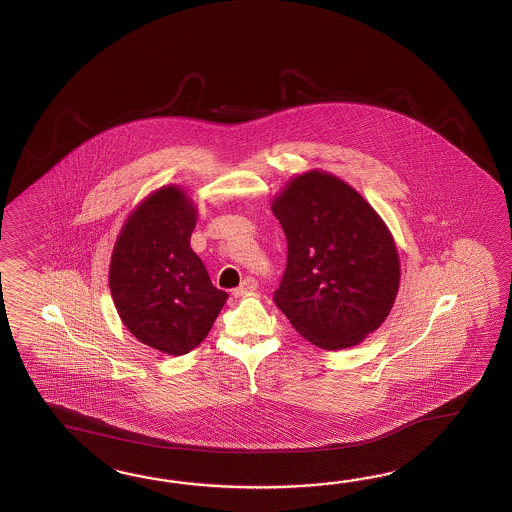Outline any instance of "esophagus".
Returning a JSON list of instances; mask_svg holds the SVG:
<instances>
[{
  "instance_id": "1",
  "label": "esophagus",
  "mask_w": 512,
  "mask_h": 512,
  "mask_svg": "<svg viewBox=\"0 0 512 512\" xmlns=\"http://www.w3.org/2000/svg\"><path fill=\"white\" fill-rule=\"evenodd\" d=\"M256 289H258V282H256L252 276H249V278H245V280L241 282L240 287H236V289L232 291V294H234V296H243V294L252 293V291H256Z\"/></svg>"
}]
</instances>
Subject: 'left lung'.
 <instances>
[{"label":"left lung","mask_w":512,"mask_h":512,"mask_svg":"<svg viewBox=\"0 0 512 512\" xmlns=\"http://www.w3.org/2000/svg\"><path fill=\"white\" fill-rule=\"evenodd\" d=\"M271 208L287 238L274 304L318 348L357 346L382 326L399 291L388 225L353 186L316 168L291 177Z\"/></svg>","instance_id":"8db88e82"}]
</instances>
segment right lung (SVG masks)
Listing matches in <instances>:
<instances>
[{"label": "right lung", "instance_id": "right-lung-1", "mask_svg": "<svg viewBox=\"0 0 512 512\" xmlns=\"http://www.w3.org/2000/svg\"><path fill=\"white\" fill-rule=\"evenodd\" d=\"M196 223V203L185 188L161 186L131 210L109 263L122 324L144 346L172 357L203 342L229 298L190 247Z\"/></svg>", "mask_w": 512, "mask_h": 512}]
</instances>
